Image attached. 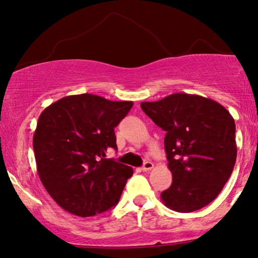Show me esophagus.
Instances as JSON below:
<instances>
[{
    "mask_svg": "<svg viewBox=\"0 0 258 258\" xmlns=\"http://www.w3.org/2000/svg\"><path fill=\"white\" fill-rule=\"evenodd\" d=\"M153 164H152L151 161H146L144 164V166L141 167V169H143V172H147V170H151L152 168H153Z\"/></svg>",
    "mask_w": 258,
    "mask_h": 258,
    "instance_id": "34e87169",
    "label": "esophagus"
}]
</instances>
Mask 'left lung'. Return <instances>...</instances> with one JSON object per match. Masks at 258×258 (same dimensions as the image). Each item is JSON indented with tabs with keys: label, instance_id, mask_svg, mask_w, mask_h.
I'll return each mask as SVG.
<instances>
[{
	"label": "left lung",
	"instance_id": "1",
	"mask_svg": "<svg viewBox=\"0 0 258 258\" xmlns=\"http://www.w3.org/2000/svg\"><path fill=\"white\" fill-rule=\"evenodd\" d=\"M143 111L166 132L165 151L173 182L161 193L169 209L190 213L220 194L236 161L234 118L217 101L173 93L144 101Z\"/></svg>",
	"mask_w": 258,
	"mask_h": 258
}]
</instances>
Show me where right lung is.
<instances>
[{
	"label": "right lung",
	"mask_w": 258,
	"mask_h": 258,
	"mask_svg": "<svg viewBox=\"0 0 258 258\" xmlns=\"http://www.w3.org/2000/svg\"><path fill=\"white\" fill-rule=\"evenodd\" d=\"M132 106L83 93L61 98L39 115L32 140L37 172L64 210L88 217L118 203L133 169L105 155L117 150L114 127Z\"/></svg>",
	"instance_id": "add662e5"
}]
</instances>
